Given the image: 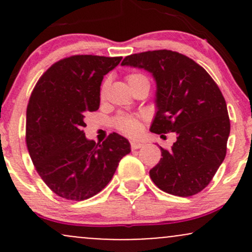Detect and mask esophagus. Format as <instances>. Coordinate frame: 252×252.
I'll list each match as a JSON object with an SVG mask.
<instances>
[{
  "instance_id": "esophagus-1",
  "label": "esophagus",
  "mask_w": 252,
  "mask_h": 252,
  "mask_svg": "<svg viewBox=\"0 0 252 252\" xmlns=\"http://www.w3.org/2000/svg\"><path fill=\"white\" fill-rule=\"evenodd\" d=\"M130 146H131V149L132 150H137V149L142 148L143 144L142 143H138V142H131V143H130Z\"/></svg>"
}]
</instances>
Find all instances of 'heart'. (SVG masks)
<instances>
[{
	"label": "heart",
	"mask_w": 252,
	"mask_h": 252,
	"mask_svg": "<svg viewBox=\"0 0 252 252\" xmlns=\"http://www.w3.org/2000/svg\"><path fill=\"white\" fill-rule=\"evenodd\" d=\"M142 74H138V73H132L129 74L126 77L128 79V83L131 82V80L137 79V78H142ZM105 90V84L103 85L102 92H104ZM115 126L118 130L124 132V134L129 135V136H134L140 131L141 129V122H140V117L138 116H132V115H120L115 118Z\"/></svg>",
	"instance_id": "1"
}]
</instances>
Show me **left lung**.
<instances>
[{
    "label": "left lung",
    "instance_id": "left-lung-1",
    "mask_svg": "<svg viewBox=\"0 0 252 252\" xmlns=\"http://www.w3.org/2000/svg\"><path fill=\"white\" fill-rule=\"evenodd\" d=\"M122 65L144 68L154 77L156 114L150 131L178 136L170 150L160 147L162 158L149 170L153 182L173 195L201 192L224 161L230 135L218 85L194 60L168 50L131 54Z\"/></svg>",
    "mask_w": 252,
    "mask_h": 252
}]
</instances>
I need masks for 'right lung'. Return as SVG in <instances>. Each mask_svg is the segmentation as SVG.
<instances>
[{"mask_svg":"<svg viewBox=\"0 0 252 252\" xmlns=\"http://www.w3.org/2000/svg\"><path fill=\"white\" fill-rule=\"evenodd\" d=\"M122 57L72 56L51 66L32 92L26 143L37 174L57 195L80 201L99 193L114 176L130 143L112 132L102 144L83 131L86 112L100 102L103 77Z\"/></svg>","mask_w":252,"mask_h":252,"instance_id":"add662e5","label":"right lung"}]
</instances>
